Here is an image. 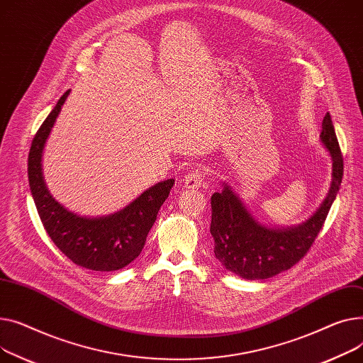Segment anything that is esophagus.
<instances>
[{
    "mask_svg": "<svg viewBox=\"0 0 363 363\" xmlns=\"http://www.w3.org/2000/svg\"><path fill=\"white\" fill-rule=\"evenodd\" d=\"M202 182H203V174H202L201 167L191 168L183 179L184 187H187V189H198V187H201Z\"/></svg>",
    "mask_w": 363,
    "mask_h": 363,
    "instance_id": "esophagus-1",
    "label": "esophagus"
}]
</instances>
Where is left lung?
Here are the masks:
<instances>
[{"label": "left lung", "instance_id": "obj_1", "mask_svg": "<svg viewBox=\"0 0 363 363\" xmlns=\"http://www.w3.org/2000/svg\"><path fill=\"white\" fill-rule=\"evenodd\" d=\"M319 139L331 157L333 179L327 198L305 223L291 227L262 224L227 183L211 196V236L216 243V258L225 269L245 280H265L291 268L308 253L343 179V157L328 113Z\"/></svg>", "mask_w": 363, "mask_h": 363}]
</instances>
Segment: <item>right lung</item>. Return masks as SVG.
Returning <instances> with one entry per match:
<instances>
[{"instance_id": "obj_1", "label": "right lung", "mask_w": 363, "mask_h": 363, "mask_svg": "<svg viewBox=\"0 0 363 363\" xmlns=\"http://www.w3.org/2000/svg\"><path fill=\"white\" fill-rule=\"evenodd\" d=\"M69 94L70 91L58 99L33 138L28 161L30 194L51 240L70 261L92 271H116L129 265L140 255L174 179L151 186L133 202L110 216H79L61 205L50 194L44 180L42 154Z\"/></svg>"}]
</instances>
